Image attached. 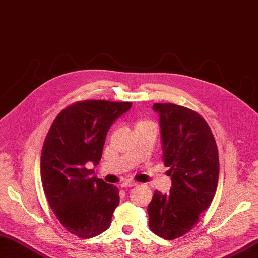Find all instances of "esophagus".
I'll list each match as a JSON object with an SVG mask.
<instances>
[{"label": "esophagus", "mask_w": 258, "mask_h": 258, "mask_svg": "<svg viewBox=\"0 0 258 258\" xmlns=\"http://www.w3.org/2000/svg\"><path fill=\"white\" fill-rule=\"evenodd\" d=\"M135 185H136V183L133 182V181H125V182L121 183V187H124V188H126V187H133V186H135Z\"/></svg>", "instance_id": "obj_1"}]
</instances>
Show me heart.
<instances>
[{
  "mask_svg": "<svg viewBox=\"0 0 258 258\" xmlns=\"http://www.w3.org/2000/svg\"><path fill=\"white\" fill-rule=\"evenodd\" d=\"M140 123H143V122H140ZM140 123H138V124H140Z\"/></svg>",
  "mask_w": 258,
  "mask_h": 258,
  "instance_id": "b5f03b06",
  "label": "heart"
}]
</instances>
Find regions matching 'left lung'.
<instances>
[{"mask_svg":"<svg viewBox=\"0 0 258 258\" xmlns=\"http://www.w3.org/2000/svg\"><path fill=\"white\" fill-rule=\"evenodd\" d=\"M160 114L162 159L172 181L169 194L155 190L148 205L149 228L166 240L189 232L209 208L219 179V156L203 116L174 103H155Z\"/></svg>","mask_w":258,"mask_h":258,"instance_id":"obj_1","label":"left lung"}]
</instances>
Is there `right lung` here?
Instances as JSON below:
<instances>
[{"label": "right lung", "instance_id": "obj_1", "mask_svg": "<svg viewBox=\"0 0 258 258\" xmlns=\"http://www.w3.org/2000/svg\"><path fill=\"white\" fill-rule=\"evenodd\" d=\"M132 102L83 100L63 109L43 143L40 174L51 209L69 232L89 239L107 230L120 197L118 188L91 177L101 159L108 131Z\"/></svg>", "mask_w": 258, "mask_h": 258}]
</instances>
